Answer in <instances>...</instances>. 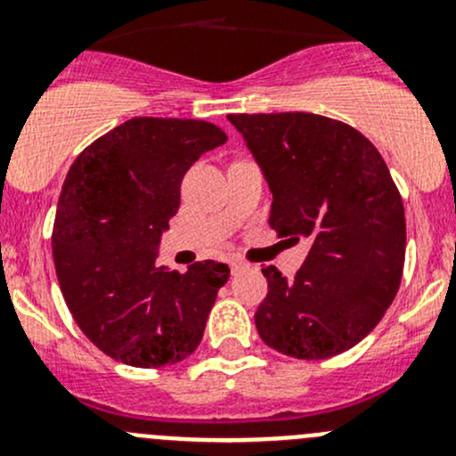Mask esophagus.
Wrapping results in <instances>:
<instances>
[{
    "mask_svg": "<svg viewBox=\"0 0 456 456\" xmlns=\"http://www.w3.org/2000/svg\"><path fill=\"white\" fill-rule=\"evenodd\" d=\"M245 262H240V260H232L229 262V269H232V273H238V271H242L245 269Z\"/></svg>",
    "mask_w": 456,
    "mask_h": 456,
    "instance_id": "esophagus-1",
    "label": "esophagus"
}]
</instances>
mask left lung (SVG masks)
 <instances>
[{
	"label": "left lung",
	"instance_id": "1",
	"mask_svg": "<svg viewBox=\"0 0 456 456\" xmlns=\"http://www.w3.org/2000/svg\"><path fill=\"white\" fill-rule=\"evenodd\" d=\"M227 118L273 194L271 229L311 245L296 278L262 269L257 333L297 360L339 355L375 329L402 282L406 218L388 167L364 134L320 114Z\"/></svg>",
	"mask_w": 456,
	"mask_h": 456
}]
</instances>
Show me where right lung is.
<instances>
[{
	"instance_id": "right-lung-1",
	"label": "right lung",
	"mask_w": 456,
	"mask_h": 456,
	"mask_svg": "<svg viewBox=\"0 0 456 456\" xmlns=\"http://www.w3.org/2000/svg\"><path fill=\"white\" fill-rule=\"evenodd\" d=\"M224 141L214 123L136 117L72 163L54 216V269L79 329L112 360L159 369L199 348L229 266L205 260L178 273L156 256L183 176Z\"/></svg>"
}]
</instances>
